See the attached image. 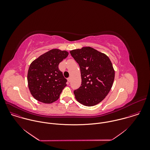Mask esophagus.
Instances as JSON below:
<instances>
[{
  "instance_id": "obj_1",
  "label": "esophagus",
  "mask_w": 150,
  "mask_h": 150,
  "mask_svg": "<svg viewBox=\"0 0 150 150\" xmlns=\"http://www.w3.org/2000/svg\"><path fill=\"white\" fill-rule=\"evenodd\" d=\"M67 81H68V82H70V77H69V78L67 79Z\"/></svg>"
}]
</instances>
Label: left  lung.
Returning a JSON list of instances; mask_svg holds the SVG:
<instances>
[{"label":"left lung","mask_w":150,"mask_h":150,"mask_svg":"<svg viewBox=\"0 0 150 150\" xmlns=\"http://www.w3.org/2000/svg\"><path fill=\"white\" fill-rule=\"evenodd\" d=\"M79 64L81 84L74 91L77 100L86 106H93L102 102L110 92L115 72L106 55L91 48L70 51Z\"/></svg>","instance_id":"8db88e82"}]
</instances>
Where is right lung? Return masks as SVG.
I'll return each mask as SVG.
<instances>
[{
  "label": "right lung",
  "instance_id": "right-lung-1",
  "mask_svg": "<svg viewBox=\"0 0 150 150\" xmlns=\"http://www.w3.org/2000/svg\"><path fill=\"white\" fill-rule=\"evenodd\" d=\"M69 53L51 50L33 61L28 73V83L32 95L44 103L57 100L66 86L67 80L59 69V64Z\"/></svg>",
  "mask_w": 150,
  "mask_h": 150
}]
</instances>
